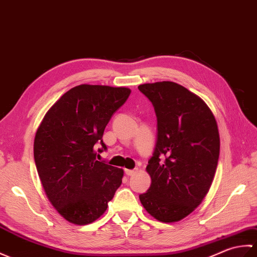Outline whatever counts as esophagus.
I'll list each match as a JSON object with an SVG mask.
<instances>
[{
	"label": "esophagus",
	"instance_id": "obj_1",
	"mask_svg": "<svg viewBox=\"0 0 257 257\" xmlns=\"http://www.w3.org/2000/svg\"><path fill=\"white\" fill-rule=\"evenodd\" d=\"M135 173H138V169H125V174L127 176H132Z\"/></svg>",
	"mask_w": 257,
	"mask_h": 257
}]
</instances>
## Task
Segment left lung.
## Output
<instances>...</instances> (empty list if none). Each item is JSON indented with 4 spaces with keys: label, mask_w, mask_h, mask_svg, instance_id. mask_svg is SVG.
Returning a JSON list of instances; mask_svg holds the SVG:
<instances>
[{
    "label": "left lung",
    "mask_w": 257,
    "mask_h": 257,
    "mask_svg": "<svg viewBox=\"0 0 257 257\" xmlns=\"http://www.w3.org/2000/svg\"><path fill=\"white\" fill-rule=\"evenodd\" d=\"M139 90L157 116V142L146 167L152 184L140 200L153 218L173 223L189 215L209 192L220 154L218 124L206 102L178 83H144Z\"/></svg>",
    "instance_id": "obj_1"
}]
</instances>
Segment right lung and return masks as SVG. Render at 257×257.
Returning <instances> with one entry per match:
<instances>
[{"label":"right lung","mask_w":257,"mask_h":257,"mask_svg":"<svg viewBox=\"0 0 257 257\" xmlns=\"http://www.w3.org/2000/svg\"><path fill=\"white\" fill-rule=\"evenodd\" d=\"M125 87L80 84L45 114L34 140V158L45 193L70 223H92L105 212L124 172L95 159L112 114L127 100Z\"/></svg>","instance_id":"obj_1"}]
</instances>
